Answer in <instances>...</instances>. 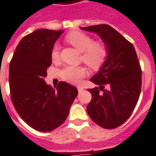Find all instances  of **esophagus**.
<instances>
[{
  "label": "esophagus",
  "instance_id": "1",
  "mask_svg": "<svg viewBox=\"0 0 156 156\" xmlns=\"http://www.w3.org/2000/svg\"><path fill=\"white\" fill-rule=\"evenodd\" d=\"M77 89H78V91L80 92L82 91L83 90H84V88H83L82 86H77Z\"/></svg>",
  "mask_w": 156,
  "mask_h": 156
}]
</instances>
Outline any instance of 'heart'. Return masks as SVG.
Returning a JSON list of instances; mask_svg holds the SVG:
<instances>
[{
  "mask_svg": "<svg viewBox=\"0 0 156 156\" xmlns=\"http://www.w3.org/2000/svg\"><path fill=\"white\" fill-rule=\"evenodd\" d=\"M66 40L82 52V60L88 66L92 69H98L104 63L107 57V49L104 44L101 42H94L90 36L80 31H72L69 33ZM51 57L53 61H57L60 58L59 45H55L51 49ZM87 73L86 70L82 66H67L61 71L62 79L68 82L78 84Z\"/></svg>",
  "mask_w": 156,
  "mask_h": 156,
  "instance_id": "1",
  "label": "heart"
}]
</instances>
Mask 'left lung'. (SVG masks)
<instances>
[{
	"label": "left lung",
	"instance_id": "8db88e82",
	"mask_svg": "<svg viewBox=\"0 0 156 156\" xmlns=\"http://www.w3.org/2000/svg\"><path fill=\"white\" fill-rule=\"evenodd\" d=\"M80 29L97 34L107 49L105 61L90 79L100 86L88 89L92 98L87 113L102 128L114 129L128 120L140 94L141 69L136 50L111 26L101 24Z\"/></svg>",
	"mask_w": 156,
	"mask_h": 156
}]
</instances>
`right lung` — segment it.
Instances as JSON below:
<instances>
[{
    "mask_svg": "<svg viewBox=\"0 0 156 156\" xmlns=\"http://www.w3.org/2000/svg\"><path fill=\"white\" fill-rule=\"evenodd\" d=\"M64 30L39 29L20 40L10 63L11 101L20 118L33 129L47 132L64 123L78 90L60 81L56 88L45 83L51 52Z\"/></svg>",
    "mask_w": 156,
    "mask_h": 156,
    "instance_id": "1",
    "label": "right lung"
}]
</instances>
